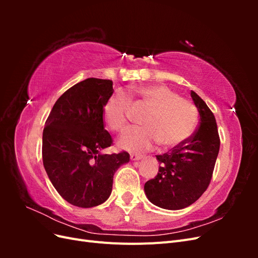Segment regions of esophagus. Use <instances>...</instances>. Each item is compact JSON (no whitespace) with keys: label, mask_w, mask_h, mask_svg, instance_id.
I'll list each match as a JSON object with an SVG mask.
<instances>
[{"label":"esophagus","mask_w":258,"mask_h":258,"mask_svg":"<svg viewBox=\"0 0 258 258\" xmlns=\"http://www.w3.org/2000/svg\"><path fill=\"white\" fill-rule=\"evenodd\" d=\"M142 158H143V156L140 155V154H131V155H130V159H131L132 161L140 160V159H142Z\"/></svg>","instance_id":"esophagus-1"}]
</instances>
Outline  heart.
Wrapping results in <instances>:
<instances>
[{
  "label": "heart",
  "mask_w": 258,
  "mask_h": 258,
  "mask_svg": "<svg viewBox=\"0 0 258 258\" xmlns=\"http://www.w3.org/2000/svg\"><path fill=\"white\" fill-rule=\"evenodd\" d=\"M131 102L146 112L141 117L142 127L130 128L121 136L119 145L124 150L142 152L156 143L163 150H172L183 145L196 129L198 114L194 103L167 86L153 85L134 89L129 97L116 92L106 101L103 116L113 131L127 128Z\"/></svg>",
  "instance_id": "obj_1"
}]
</instances>
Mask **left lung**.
<instances>
[{"label": "left lung", "instance_id": "8db88e82", "mask_svg": "<svg viewBox=\"0 0 258 258\" xmlns=\"http://www.w3.org/2000/svg\"><path fill=\"white\" fill-rule=\"evenodd\" d=\"M198 108L200 123L187 141L171 153L157 155L158 173L144 185L153 205L167 210H181L192 205L204 194L212 178L220 151L215 117L196 92H190Z\"/></svg>", "mask_w": 258, "mask_h": 258}]
</instances>
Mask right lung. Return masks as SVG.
I'll use <instances>...</instances> for the list:
<instances>
[{
	"label": "right lung",
	"mask_w": 258,
	"mask_h": 258,
	"mask_svg": "<svg viewBox=\"0 0 258 258\" xmlns=\"http://www.w3.org/2000/svg\"><path fill=\"white\" fill-rule=\"evenodd\" d=\"M113 92L110 80L77 83L56 101L45 122L44 168L60 196L73 206L103 204L116 170L130 159L127 152L101 153L113 144L103 122V107Z\"/></svg>",
	"instance_id": "obj_1"
}]
</instances>
